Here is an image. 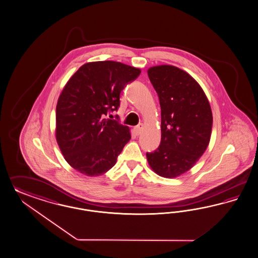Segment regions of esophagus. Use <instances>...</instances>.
Returning a JSON list of instances; mask_svg holds the SVG:
<instances>
[{
	"instance_id": "obj_1",
	"label": "esophagus",
	"mask_w": 258,
	"mask_h": 258,
	"mask_svg": "<svg viewBox=\"0 0 258 258\" xmlns=\"http://www.w3.org/2000/svg\"><path fill=\"white\" fill-rule=\"evenodd\" d=\"M143 126H144L143 124H137L136 126H134V133L136 134V135H139L142 133Z\"/></svg>"
}]
</instances>
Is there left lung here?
<instances>
[{
    "mask_svg": "<svg viewBox=\"0 0 258 258\" xmlns=\"http://www.w3.org/2000/svg\"><path fill=\"white\" fill-rule=\"evenodd\" d=\"M148 75L161 107V142L147 152L148 162L162 177H177L191 169L211 139L213 114L202 88L186 71L156 66Z\"/></svg>",
    "mask_w": 258,
    "mask_h": 258,
    "instance_id": "1",
    "label": "left lung"
}]
</instances>
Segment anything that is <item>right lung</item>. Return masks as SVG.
I'll use <instances>...</instances> for the list:
<instances>
[{"label":"right lung","mask_w":258,"mask_h":258,"mask_svg":"<svg viewBox=\"0 0 258 258\" xmlns=\"http://www.w3.org/2000/svg\"><path fill=\"white\" fill-rule=\"evenodd\" d=\"M140 73L120 62H87L67 83L56 107V140L73 169L97 176L115 165L131 133L118 116L105 115L118 110L121 91Z\"/></svg>","instance_id":"obj_1"}]
</instances>
